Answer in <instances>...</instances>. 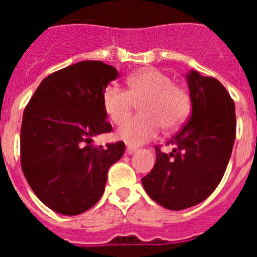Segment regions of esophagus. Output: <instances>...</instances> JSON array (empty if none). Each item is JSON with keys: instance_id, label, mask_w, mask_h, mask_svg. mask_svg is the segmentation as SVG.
I'll return each mask as SVG.
<instances>
[{"instance_id": "1", "label": "esophagus", "mask_w": 257, "mask_h": 257, "mask_svg": "<svg viewBox=\"0 0 257 257\" xmlns=\"http://www.w3.org/2000/svg\"><path fill=\"white\" fill-rule=\"evenodd\" d=\"M136 152V148H134V147H127L126 148V153L127 154H134Z\"/></svg>"}]
</instances>
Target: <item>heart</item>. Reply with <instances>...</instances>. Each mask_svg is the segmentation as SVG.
Instances as JSON below:
<instances>
[{"instance_id": "1", "label": "heart", "mask_w": 257, "mask_h": 257, "mask_svg": "<svg viewBox=\"0 0 257 257\" xmlns=\"http://www.w3.org/2000/svg\"><path fill=\"white\" fill-rule=\"evenodd\" d=\"M140 115L124 122L117 136L126 144L138 147L154 139L161 126L172 130L180 126L189 113V96L172 79L154 68L140 70L128 78V90L110 83L103 92V108L109 119L119 124L130 115L135 103Z\"/></svg>"}]
</instances>
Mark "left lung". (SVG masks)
<instances>
[{
	"label": "left lung",
	"mask_w": 257,
	"mask_h": 257,
	"mask_svg": "<svg viewBox=\"0 0 257 257\" xmlns=\"http://www.w3.org/2000/svg\"><path fill=\"white\" fill-rule=\"evenodd\" d=\"M192 114L169 142L170 154L156 148L154 167L142 179L145 192L167 210L205 201L225 172L235 140V108L225 87L197 70L185 76Z\"/></svg>",
	"instance_id": "8db88e82"
}]
</instances>
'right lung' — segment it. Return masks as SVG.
<instances>
[{"label": "right lung", "instance_id": "obj_1", "mask_svg": "<svg viewBox=\"0 0 257 257\" xmlns=\"http://www.w3.org/2000/svg\"><path fill=\"white\" fill-rule=\"evenodd\" d=\"M118 70L86 60L60 69L40 83L23 114L20 161L29 187L55 212L73 216L96 203L108 170L124 153V143L92 147L110 133L103 92Z\"/></svg>", "mask_w": 257, "mask_h": 257}]
</instances>
